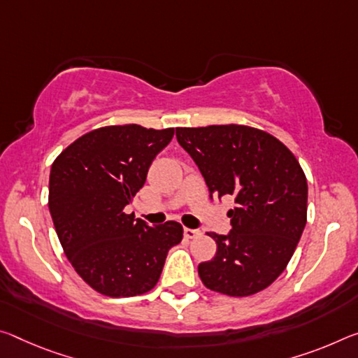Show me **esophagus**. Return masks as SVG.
<instances>
[{
    "mask_svg": "<svg viewBox=\"0 0 358 358\" xmlns=\"http://www.w3.org/2000/svg\"><path fill=\"white\" fill-rule=\"evenodd\" d=\"M183 234H185L186 239H196V237H199V236L202 234V232H201V231H197V229H189V228H185Z\"/></svg>",
    "mask_w": 358,
    "mask_h": 358,
    "instance_id": "1",
    "label": "esophagus"
}]
</instances>
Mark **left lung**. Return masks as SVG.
Masks as SVG:
<instances>
[{"mask_svg":"<svg viewBox=\"0 0 358 358\" xmlns=\"http://www.w3.org/2000/svg\"><path fill=\"white\" fill-rule=\"evenodd\" d=\"M210 196H234L228 236L208 232L215 257L199 264L208 290L252 296L292 259L308 221V180L293 152L264 130L242 124L177 127Z\"/></svg>","mask_w":358,"mask_h":358,"instance_id":"obj_1","label":"left lung"}]
</instances>
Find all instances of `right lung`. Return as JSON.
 <instances>
[{"instance_id": "obj_1", "label": "right lung", "mask_w": 358, "mask_h": 358, "mask_svg": "<svg viewBox=\"0 0 358 358\" xmlns=\"http://www.w3.org/2000/svg\"><path fill=\"white\" fill-rule=\"evenodd\" d=\"M172 137V127H100L68 145L50 167L49 210L62 248L79 277L105 296L152 290L167 252L183 239L177 221L148 226L124 212Z\"/></svg>"}]
</instances>
